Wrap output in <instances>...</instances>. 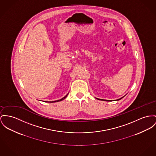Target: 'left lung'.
<instances>
[{"instance_id": "left-lung-1", "label": "left lung", "mask_w": 156, "mask_h": 156, "mask_svg": "<svg viewBox=\"0 0 156 156\" xmlns=\"http://www.w3.org/2000/svg\"><path fill=\"white\" fill-rule=\"evenodd\" d=\"M126 95V94H125ZM125 96H124L123 97H122V98H119V99H117V100H116V101H119V100H120V99H121L122 98H123ZM96 99H98V100H100V101H108V102H109V101H110V100H105V99H98V98H96Z\"/></svg>"}]
</instances>
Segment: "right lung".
I'll list each match as a JSON object with an SVG mask.
<instances>
[{"mask_svg":"<svg viewBox=\"0 0 156 156\" xmlns=\"http://www.w3.org/2000/svg\"><path fill=\"white\" fill-rule=\"evenodd\" d=\"M68 94H69V93L68 94H67L64 97H63L62 98V99H59V100H57V101H50V102H47V101H45V102H50V103H53V102H60V101H62L63 99H64L67 96V95H68Z\"/></svg>","mask_w":156,"mask_h":156,"instance_id":"add662e5","label":"right lung"}]
</instances>
